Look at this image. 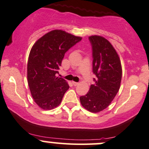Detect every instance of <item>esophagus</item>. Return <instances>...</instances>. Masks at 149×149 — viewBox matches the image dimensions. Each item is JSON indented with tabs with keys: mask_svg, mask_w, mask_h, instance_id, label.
<instances>
[{
	"mask_svg": "<svg viewBox=\"0 0 149 149\" xmlns=\"http://www.w3.org/2000/svg\"><path fill=\"white\" fill-rule=\"evenodd\" d=\"M72 84H73L74 86H78V83L75 82V81H73V82H72Z\"/></svg>",
	"mask_w": 149,
	"mask_h": 149,
	"instance_id": "34e87169",
	"label": "esophagus"
}]
</instances>
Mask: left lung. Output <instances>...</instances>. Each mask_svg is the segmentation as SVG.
<instances>
[{"mask_svg": "<svg viewBox=\"0 0 149 149\" xmlns=\"http://www.w3.org/2000/svg\"><path fill=\"white\" fill-rule=\"evenodd\" d=\"M89 40L93 47V73L97 78L80 101L88 111L97 113L107 108L118 93L122 69L117 51L107 39L92 35Z\"/></svg>", "mask_w": 149, "mask_h": 149, "instance_id": "8db88e82", "label": "left lung"}]
</instances>
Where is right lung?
Returning <instances> with one entry per match:
<instances>
[{"label":"right lung","instance_id":"add662e5","mask_svg":"<svg viewBox=\"0 0 149 149\" xmlns=\"http://www.w3.org/2000/svg\"><path fill=\"white\" fill-rule=\"evenodd\" d=\"M61 29H54L40 37L32 46L27 62V83L36 104L50 110L61 102L69 88L68 82L56 76L65 53L81 40Z\"/></svg>","mask_w":149,"mask_h":149}]
</instances>
